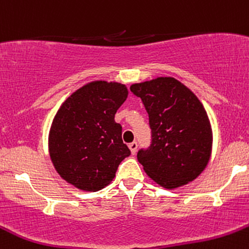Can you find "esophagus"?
Returning <instances> with one entry per match:
<instances>
[{"label":"esophagus","mask_w":249,"mask_h":249,"mask_svg":"<svg viewBox=\"0 0 249 249\" xmlns=\"http://www.w3.org/2000/svg\"><path fill=\"white\" fill-rule=\"evenodd\" d=\"M129 148H130V152H131V154H135L137 151V142H131V143H129Z\"/></svg>","instance_id":"esophagus-1"}]
</instances>
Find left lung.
Instances as JSON below:
<instances>
[{
  "mask_svg": "<svg viewBox=\"0 0 249 249\" xmlns=\"http://www.w3.org/2000/svg\"><path fill=\"white\" fill-rule=\"evenodd\" d=\"M149 117L152 146L137 159L154 182L178 189L201 175L208 165L213 131L208 114L197 96L171 76L132 84Z\"/></svg>",
  "mask_w": 249,
  "mask_h": 249,
  "instance_id": "1",
  "label": "left lung"
}]
</instances>
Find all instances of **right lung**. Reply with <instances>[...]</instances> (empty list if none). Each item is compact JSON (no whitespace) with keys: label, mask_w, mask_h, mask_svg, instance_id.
Wrapping results in <instances>:
<instances>
[{"label":"right lung","mask_w":249,"mask_h":249,"mask_svg":"<svg viewBox=\"0 0 249 249\" xmlns=\"http://www.w3.org/2000/svg\"><path fill=\"white\" fill-rule=\"evenodd\" d=\"M124 84L96 80L74 91L55 113L48 152L55 171L81 191L105 189L130 149L114 115L127 98Z\"/></svg>","instance_id":"right-lung-1"}]
</instances>
